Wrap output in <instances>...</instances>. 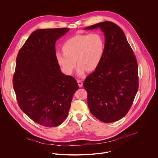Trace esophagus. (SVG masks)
Returning a JSON list of instances; mask_svg holds the SVG:
<instances>
[{
    "instance_id": "obj_1",
    "label": "esophagus",
    "mask_w": 158,
    "mask_h": 158,
    "mask_svg": "<svg viewBox=\"0 0 158 158\" xmlns=\"http://www.w3.org/2000/svg\"><path fill=\"white\" fill-rule=\"evenodd\" d=\"M77 83L78 84V86L80 88H81L83 86V82L81 81V80H77Z\"/></svg>"
}]
</instances>
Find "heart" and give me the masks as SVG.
I'll use <instances>...</instances> for the list:
<instances>
[{
	"label": "heart",
	"instance_id": "b5f03b06",
	"mask_svg": "<svg viewBox=\"0 0 158 158\" xmlns=\"http://www.w3.org/2000/svg\"><path fill=\"white\" fill-rule=\"evenodd\" d=\"M105 50V40L103 34L94 32L90 34L77 35L66 40L63 50L56 52V60L62 70L71 75L76 67V60L79 64L78 75L83 76L85 72L94 71L98 67Z\"/></svg>",
	"mask_w": 158,
	"mask_h": 158
}]
</instances>
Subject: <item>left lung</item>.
<instances>
[{
  "label": "left lung",
  "instance_id": "left-lung-1",
  "mask_svg": "<svg viewBox=\"0 0 158 158\" xmlns=\"http://www.w3.org/2000/svg\"><path fill=\"white\" fill-rule=\"evenodd\" d=\"M100 28L105 37V53L98 67L83 83L90 113L105 123L116 122L130 110L139 87L137 63L123 30L105 21L86 27Z\"/></svg>",
  "mask_w": 158,
  "mask_h": 158
}]
</instances>
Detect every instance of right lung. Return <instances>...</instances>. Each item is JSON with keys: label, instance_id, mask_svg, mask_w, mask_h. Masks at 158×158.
Wrapping results in <instances>:
<instances>
[{"label": "right lung", "instance_id": "add662e5", "mask_svg": "<svg viewBox=\"0 0 158 158\" xmlns=\"http://www.w3.org/2000/svg\"><path fill=\"white\" fill-rule=\"evenodd\" d=\"M69 28L38 29L19 51L13 85L18 105L36 123L55 127L68 117L76 80L61 71L56 60V41Z\"/></svg>", "mask_w": 158, "mask_h": 158}]
</instances>
